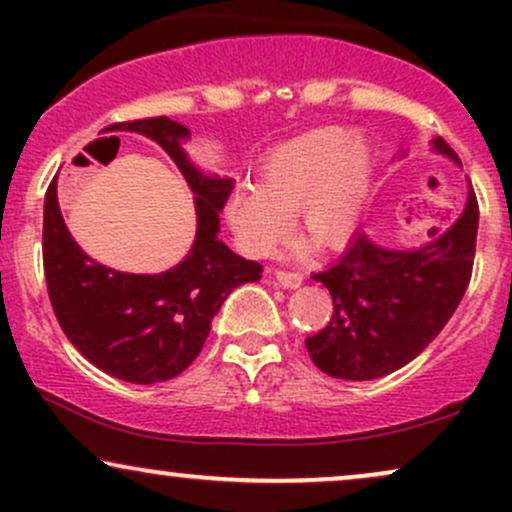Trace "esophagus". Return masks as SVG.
<instances>
[{"label": "esophagus", "mask_w": 512, "mask_h": 512, "mask_svg": "<svg viewBox=\"0 0 512 512\" xmlns=\"http://www.w3.org/2000/svg\"><path fill=\"white\" fill-rule=\"evenodd\" d=\"M274 281L284 289H298L303 284V274L298 272H286V269H274Z\"/></svg>", "instance_id": "esophagus-1"}]
</instances>
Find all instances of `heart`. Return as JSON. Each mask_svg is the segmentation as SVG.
Wrapping results in <instances>:
<instances>
[{"mask_svg": "<svg viewBox=\"0 0 512 512\" xmlns=\"http://www.w3.org/2000/svg\"><path fill=\"white\" fill-rule=\"evenodd\" d=\"M373 180V151L342 127H317L279 144L257 168V187L243 185L226 199V221L240 248L264 257L298 228L320 248H334L354 231Z\"/></svg>", "mask_w": 512, "mask_h": 512, "instance_id": "1", "label": "heart"}]
</instances>
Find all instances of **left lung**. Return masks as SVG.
I'll use <instances>...</instances> for the list:
<instances>
[{"label": "left lung", "instance_id": "1", "mask_svg": "<svg viewBox=\"0 0 512 512\" xmlns=\"http://www.w3.org/2000/svg\"><path fill=\"white\" fill-rule=\"evenodd\" d=\"M431 144L460 166L443 139ZM477 228L479 207L469 185L457 221L419 248H385L358 231L337 262L313 274L334 303L330 322L305 339L315 366L339 380H375L414 361L467 291Z\"/></svg>", "mask_w": 512, "mask_h": 512}]
</instances>
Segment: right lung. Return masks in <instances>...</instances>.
Instances as JSON below:
<instances>
[{"label":"right lung","instance_id":"obj_1","mask_svg":"<svg viewBox=\"0 0 512 512\" xmlns=\"http://www.w3.org/2000/svg\"><path fill=\"white\" fill-rule=\"evenodd\" d=\"M173 158L195 195L197 236L182 262L161 274H129L91 260L76 245L50 182L43 216V262L52 310L86 361L113 378L154 385L175 378L207 342L211 320L233 289L257 281L262 267L219 240V211L233 178L204 173L182 149L190 129L168 117L122 122Z\"/></svg>","mask_w":512,"mask_h":512}]
</instances>
